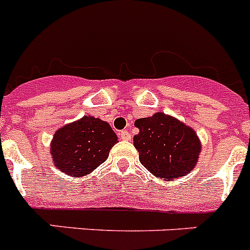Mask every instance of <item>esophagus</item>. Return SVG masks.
<instances>
[{"label":"esophagus","instance_id":"34e87169","mask_svg":"<svg viewBox=\"0 0 250 250\" xmlns=\"http://www.w3.org/2000/svg\"><path fill=\"white\" fill-rule=\"evenodd\" d=\"M119 135H120V138L123 139V140H125V141H129L130 139H131L130 132L126 131V130H123V131H120V134H119Z\"/></svg>","mask_w":250,"mask_h":250}]
</instances>
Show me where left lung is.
<instances>
[{"instance_id": "obj_1", "label": "left lung", "mask_w": 250, "mask_h": 250, "mask_svg": "<svg viewBox=\"0 0 250 250\" xmlns=\"http://www.w3.org/2000/svg\"><path fill=\"white\" fill-rule=\"evenodd\" d=\"M135 126L139 134L134 136V146L140 163L152 175L169 182L194 169L202 145L191 127L164 112L138 119Z\"/></svg>"}]
</instances>
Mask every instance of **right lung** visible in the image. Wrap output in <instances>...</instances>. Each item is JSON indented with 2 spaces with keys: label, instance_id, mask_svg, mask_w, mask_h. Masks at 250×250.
<instances>
[{
  "label": "right lung",
  "instance_id": "right-lung-1",
  "mask_svg": "<svg viewBox=\"0 0 250 250\" xmlns=\"http://www.w3.org/2000/svg\"><path fill=\"white\" fill-rule=\"evenodd\" d=\"M118 136L106 121L83 116L55 132L51 155L60 171L68 176H85L107 159Z\"/></svg>",
  "mask_w": 250,
  "mask_h": 250
}]
</instances>
